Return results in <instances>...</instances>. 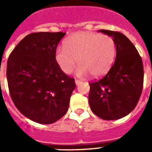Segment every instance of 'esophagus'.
<instances>
[{"instance_id": "esophagus-1", "label": "esophagus", "mask_w": 152, "mask_h": 152, "mask_svg": "<svg viewBox=\"0 0 152 152\" xmlns=\"http://www.w3.org/2000/svg\"><path fill=\"white\" fill-rule=\"evenodd\" d=\"M75 83H76V86H79L80 84L81 83V81H80V80H75Z\"/></svg>"}]
</instances>
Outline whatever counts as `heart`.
<instances>
[{
  "label": "heart",
  "mask_w": 152,
  "mask_h": 152,
  "mask_svg": "<svg viewBox=\"0 0 152 152\" xmlns=\"http://www.w3.org/2000/svg\"><path fill=\"white\" fill-rule=\"evenodd\" d=\"M116 56V45L110 36L96 32H79L66 38L64 47L58 48L55 59L60 69L70 74L77 64L76 73L94 78L102 77L111 69Z\"/></svg>",
  "instance_id": "b5f03b06"
}]
</instances>
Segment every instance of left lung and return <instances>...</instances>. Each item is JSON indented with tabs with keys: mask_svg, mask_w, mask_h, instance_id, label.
Returning <instances> with one entry per match:
<instances>
[{
	"mask_svg": "<svg viewBox=\"0 0 152 152\" xmlns=\"http://www.w3.org/2000/svg\"><path fill=\"white\" fill-rule=\"evenodd\" d=\"M99 31L113 38L116 57L104 77L89 83V103L101 119L114 121L129 114L137 104L143 86V65L134 44L121 32Z\"/></svg>",
	"mask_w": 152,
	"mask_h": 152,
	"instance_id": "8db88e82",
	"label": "left lung"
}]
</instances>
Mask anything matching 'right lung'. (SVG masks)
Returning a JSON list of instances; mask_svg holds the SVG:
<instances>
[{"label": "right lung", "instance_id": "add662e5", "mask_svg": "<svg viewBox=\"0 0 152 152\" xmlns=\"http://www.w3.org/2000/svg\"><path fill=\"white\" fill-rule=\"evenodd\" d=\"M63 32H36L25 37L7 61L6 76L19 112L39 124H53L66 114L76 88L62 72L55 53Z\"/></svg>", "mask_w": 152, "mask_h": 152}]
</instances>
